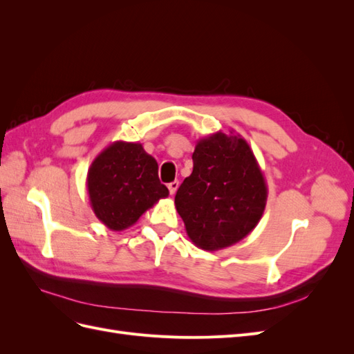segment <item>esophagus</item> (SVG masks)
Wrapping results in <instances>:
<instances>
[{"label":"esophagus","mask_w":354,"mask_h":354,"mask_svg":"<svg viewBox=\"0 0 354 354\" xmlns=\"http://www.w3.org/2000/svg\"><path fill=\"white\" fill-rule=\"evenodd\" d=\"M177 189H178V181L176 180V181H171V183L168 185V190H169V195L173 196L176 192H177Z\"/></svg>","instance_id":"34e87169"}]
</instances>
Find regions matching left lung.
Listing matches in <instances>:
<instances>
[{"label": "left lung", "instance_id": "left-lung-1", "mask_svg": "<svg viewBox=\"0 0 354 354\" xmlns=\"http://www.w3.org/2000/svg\"><path fill=\"white\" fill-rule=\"evenodd\" d=\"M194 171L176 194V208L198 248H227L255 229L267 202L261 168L243 137L217 131L199 138Z\"/></svg>", "mask_w": 354, "mask_h": 354}]
</instances>
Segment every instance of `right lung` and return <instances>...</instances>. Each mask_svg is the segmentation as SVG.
<instances>
[{
    "mask_svg": "<svg viewBox=\"0 0 354 354\" xmlns=\"http://www.w3.org/2000/svg\"><path fill=\"white\" fill-rule=\"evenodd\" d=\"M90 205L106 227L121 232L142 217L168 189L160 185L158 162L140 143L113 142L88 168Z\"/></svg>",
    "mask_w": 354,
    "mask_h": 354,
    "instance_id": "add662e5",
    "label": "right lung"
}]
</instances>
